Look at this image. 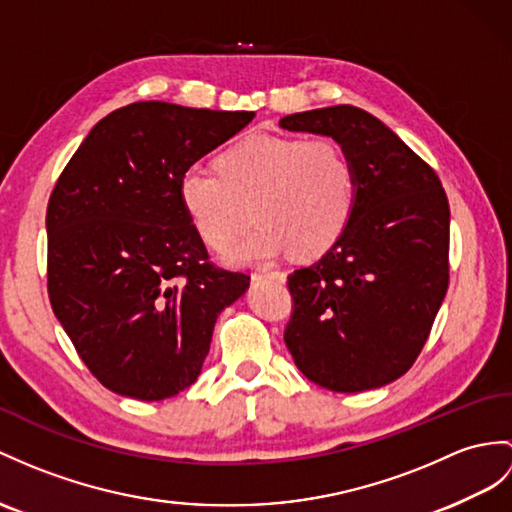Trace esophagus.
<instances>
[{"label":"esophagus","instance_id":"34e87169","mask_svg":"<svg viewBox=\"0 0 512 512\" xmlns=\"http://www.w3.org/2000/svg\"><path fill=\"white\" fill-rule=\"evenodd\" d=\"M263 278H269V280H284V273H282V271H254V273H252V280H263Z\"/></svg>","mask_w":512,"mask_h":512}]
</instances>
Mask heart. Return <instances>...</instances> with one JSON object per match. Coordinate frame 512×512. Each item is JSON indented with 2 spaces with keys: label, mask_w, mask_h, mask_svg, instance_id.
Here are the masks:
<instances>
[{
  "label": "heart",
  "mask_w": 512,
  "mask_h": 512,
  "mask_svg": "<svg viewBox=\"0 0 512 512\" xmlns=\"http://www.w3.org/2000/svg\"><path fill=\"white\" fill-rule=\"evenodd\" d=\"M217 171H184L178 193L195 232L217 252L239 241L254 215L260 226L230 254L234 263L269 260L286 247L295 258L321 256L354 213V162L328 136L249 134L223 149Z\"/></svg>",
  "instance_id": "b5f03b06"
}]
</instances>
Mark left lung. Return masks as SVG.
<instances>
[{
  "label": "left lung",
  "instance_id": "1",
  "mask_svg": "<svg viewBox=\"0 0 512 512\" xmlns=\"http://www.w3.org/2000/svg\"><path fill=\"white\" fill-rule=\"evenodd\" d=\"M280 128L339 141L354 162L347 228L286 284L284 343L323 389L358 393L413 367L450 284V204L436 171L400 136L356 106L280 119Z\"/></svg>",
  "mask_w": 512,
  "mask_h": 512
}]
</instances>
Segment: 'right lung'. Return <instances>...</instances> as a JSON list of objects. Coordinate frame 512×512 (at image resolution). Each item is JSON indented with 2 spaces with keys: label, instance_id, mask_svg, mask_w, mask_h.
<instances>
[{
  "label": "right lung",
  "instance_id": "right-lung-1",
  "mask_svg": "<svg viewBox=\"0 0 512 512\" xmlns=\"http://www.w3.org/2000/svg\"><path fill=\"white\" fill-rule=\"evenodd\" d=\"M256 115L134 102L89 132L47 202V293L82 363L112 393L191 386L215 321L249 286L210 263L180 202L191 165Z\"/></svg>",
  "mask_w": 512,
  "mask_h": 512
}]
</instances>
